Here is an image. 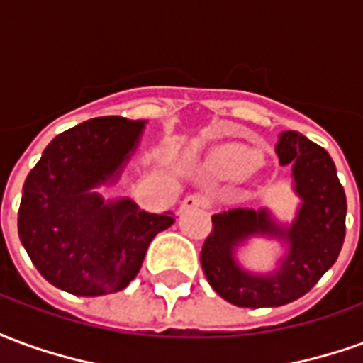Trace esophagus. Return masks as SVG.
<instances>
[{
    "mask_svg": "<svg viewBox=\"0 0 363 363\" xmlns=\"http://www.w3.org/2000/svg\"><path fill=\"white\" fill-rule=\"evenodd\" d=\"M206 198L200 194H189V196L182 200L181 212H189V210H196V208H204Z\"/></svg>",
    "mask_w": 363,
    "mask_h": 363,
    "instance_id": "1",
    "label": "esophagus"
}]
</instances>
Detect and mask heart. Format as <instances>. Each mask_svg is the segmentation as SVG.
<instances>
[{
  "label": "heart",
  "mask_w": 363,
  "mask_h": 363,
  "mask_svg": "<svg viewBox=\"0 0 363 363\" xmlns=\"http://www.w3.org/2000/svg\"><path fill=\"white\" fill-rule=\"evenodd\" d=\"M260 163L257 151L243 147V145H223L213 151L210 157V171L223 179H239L245 174L252 173Z\"/></svg>",
  "instance_id": "heart-1"
}]
</instances>
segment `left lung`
<instances>
[{
    "label": "left lung",
    "instance_id": "obj_1",
    "mask_svg": "<svg viewBox=\"0 0 363 363\" xmlns=\"http://www.w3.org/2000/svg\"><path fill=\"white\" fill-rule=\"evenodd\" d=\"M280 165L291 167V189L299 198L296 218L280 221L268 208H231L213 213L212 233L204 241L200 262L210 286L237 307H280L291 303L319 281L342 249L346 233V194L333 159L303 134L278 135ZM264 236L284 247L270 273L247 271L236 252Z\"/></svg>",
    "mask_w": 363,
    "mask_h": 363
}]
</instances>
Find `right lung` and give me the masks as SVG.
<instances>
[{"mask_svg": "<svg viewBox=\"0 0 363 363\" xmlns=\"http://www.w3.org/2000/svg\"><path fill=\"white\" fill-rule=\"evenodd\" d=\"M147 120L91 118L56 135L28 173L19 208V237L52 286L96 297L134 280L147 247L171 228L169 213H147L132 198L104 200L140 145Z\"/></svg>", "mask_w": 363, "mask_h": 363, "instance_id": "obj_1", "label": "right lung"}]
</instances>
